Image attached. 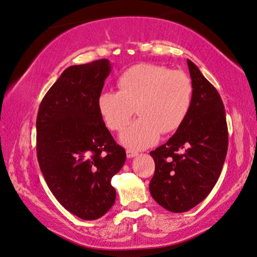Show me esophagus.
<instances>
[{
    "mask_svg": "<svg viewBox=\"0 0 257 257\" xmlns=\"http://www.w3.org/2000/svg\"><path fill=\"white\" fill-rule=\"evenodd\" d=\"M125 154H127V157H128V158H134L135 156L138 155L137 152H135V150H132V149H127V150H125Z\"/></svg>",
    "mask_w": 257,
    "mask_h": 257,
    "instance_id": "34e87169",
    "label": "esophagus"
}]
</instances>
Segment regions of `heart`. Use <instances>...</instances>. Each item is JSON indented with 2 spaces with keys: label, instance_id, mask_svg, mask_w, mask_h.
Wrapping results in <instances>:
<instances>
[{
  "label": "heart",
  "instance_id": "1",
  "mask_svg": "<svg viewBox=\"0 0 257 257\" xmlns=\"http://www.w3.org/2000/svg\"><path fill=\"white\" fill-rule=\"evenodd\" d=\"M118 91H102L98 110L105 125L120 132L137 110L139 119L123 130L120 142L142 150L158 142L160 134L176 132L187 119L194 87L187 74L164 65L139 63L117 79Z\"/></svg>",
  "mask_w": 257,
  "mask_h": 257
}]
</instances>
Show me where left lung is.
<instances>
[{
    "label": "left lung",
    "mask_w": 257,
    "mask_h": 257,
    "mask_svg": "<svg viewBox=\"0 0 257 257\" xmlns=\"http://www.w3.org/2000/svg\"><path fill=\"white\" fill-rule=\"evenodd\" d=\"M194 95L187 119L165 145L153 150L149 190L169 212L183 213L207 197L222 172L228 132L224 103L214 85L187 60Z\"/></svg>",
    "instance_id": "1"
}]
</instances>
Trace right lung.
Listing matches in <instances>:
<instances>
[{
    "label": "right lung",
    "mask_w": 257,
    "mask_h": 257,
    "mask_svg": "<svg viewBox=\"0 0 257 257\" xmlns=\"http://www.w3.org/2000/svg\"><path fill=\"white\" fill-rule=\"evenodd\" d=\"M111 71L107 59L64 70L40 104L37 155L54 197L79 218H100L112 207L111 178L125 162L98 110Z\"/></svg>",
    "instance_id": "1"
}]
</instances>
